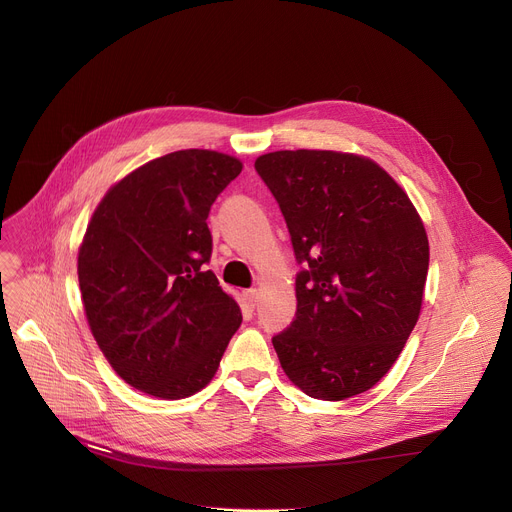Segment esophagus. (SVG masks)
Masks as SVG:
<instances>
[{"label": "esophagus", "mask_w": 512, "mask_h": 512, "mask_svg": "<svg viewBox=\"0 0 512 512\" xmlns=\"http://www.w3.org/2000/svg\"><path fill=\"white\" fill-rule=\"evenodd\" d=\"M243 300H245V304L249 306V308H255V304H257V300H259V292L253 288V290H247V292H243Z\"/></svg>", "instance_id": "obj_1"}]
</instances>
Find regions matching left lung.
Here are the masks:
<instances>
[{
    "mask_svg": "<svg viewBox=\"0 0 512 512\" xmlns=\"http://www.w3.org/2000/svg\"><path fill=\"white\" fill-rule=\"evenodd\" d=\"M280 204L296 261V318L271 343L310 398L376 386L421 314L429 239L400 185L371 159L275 151L255 161Z\"/></svg>",
    "mask_w": 512,
    "mask_h": 512,
    "instance_id": "obj_1",
    "label": "left lung"
}]
</instances>
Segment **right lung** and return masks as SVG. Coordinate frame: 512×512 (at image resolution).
I'll return each mask as SVG.
<instances>
[{"label": "right lung", "mask_w": 512, "mask_h": 512, "mask_svg": "<svg viewBox=\"0 0 512 512\" xmlns=\"http://www.w3.org/2000/svg\"><path fill=\"white\" fill-rule=\"evenodd\" d=\"M243 169L216 151L153 159L112 185L87 224L77 273L89 329L116 374L177 400L216 374L241 308L206 269L210 206Z\"/></svg>", "instance_id": "right-lung-1"}]
</instances>
